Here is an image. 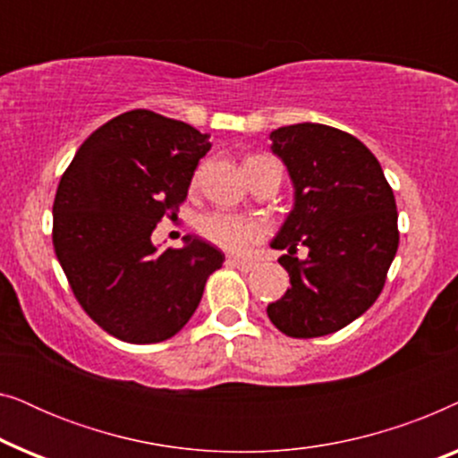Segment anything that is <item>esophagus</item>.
<instances>
[{"label": "esophagus", "mask_w": 458, "mask_h": 458, "mask_svg": "<svg viewBox=\"0 0 458 458\" xmlns=\"http://www.w3.org/2000/svg\"><path fill=\"white\" fill-rule=\"evenodd\" d=\"M227 262H229L231 267L240 268V271H243V273L252 271V268H254V262H250V260H242V259H229Z\"/></svg>", "instance_id": "34e87169"}]
</instances>
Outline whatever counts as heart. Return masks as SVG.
<instances>
[{"label": "heart", "mask_w": 458, "mask_h": 458, "mask_svg": "<svg viewBox=\"0 0 458 458\" xmlns=\"http://www.w3.org/2000/svg\"><path fill=\"white\" fill-rule=\"evenodd\" d=\"M198 233L225 252L243 254L267 235V227L254 218H243L229 212H212L199 218Z\"/></svg>", "instance_id": "obj_1"}]
</instances>
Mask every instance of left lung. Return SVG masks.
<instances>
[{
	"mask_svg": "<svg viewBox=\"0 0 458 458\" xmlns=\"http://www.w3.org/2000/svg\"><path fill=\"white\" fill-rule=\"evenodd\" d=\"M271 140L293 183V210L271 243L287 250L279 262L292 287L267 315L298 340L335 334L384 290L400 240L396 199L377 158L346 131L300 123Z\"/></svg>",
	"mask_w": 458,
	"mask_h": 458,
	"instance_id": "obj_1",
	"label": "left lung"
}]
</instances>
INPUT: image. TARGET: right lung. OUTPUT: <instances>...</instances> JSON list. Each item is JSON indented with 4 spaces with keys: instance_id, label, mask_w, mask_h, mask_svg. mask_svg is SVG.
Returning <instances> with one entry per match:
<instances>
[{
    "instance_id": "obj_1",
    "label": "right lung",
    "mask_w": 458,
    "mask_h": 458,
    "mask_svg": "<svg viewBox=\"0 0 458 458\" xmlns=\"http://www.w3.org/2000/svg\"><path fill=\"white\" fill-rule=\"evenodd\" d=\"M210 149L191 124L131 110L87 137L54 199V250L83 310L129 344L183 329L225 254L199 237L158 252L152 233L174 218Z\"/></svg>"
}]
</instances>
